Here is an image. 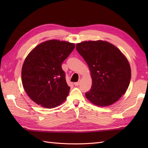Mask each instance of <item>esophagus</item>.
<instances>
[{
  "label": "esophagus",
  "mask_w": 148,
  "mask_h": 148,
  "mask_svg": "<svg viewBox=\"0 0 148 148\" xmlns=\"http://www.w3.org/2000/svg\"><path fill=\"white\" fill-rule=\"evenodd\" d=\"M79 83H80V82H76V83H74V84H75V86H78V85L79 84Z\"/></svg>",
  "instance_id": "obj_1"
}]
</instances>
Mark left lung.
<instances>
[{
    "label": "left lung",
    "instance_id": "1",
    "mask_svg": "<svg viewBox=\"0 0 148 148\" xmlns=\"http://www.w3.org/2000/svg\"><path fill=\"white\" fill-rule=\"evenodd\" d=\"M76 49L86 62L92 78L90 91L85 95L92 104L107 106L126 92L131 69L126 57L113 44L103 41L78 43Z\"/></svg>",
    "mask_w": 148,
    "mask_h": 148
}]
</instances>
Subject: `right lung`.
Listing matches in <instances>:
<instances>
[{"label": "right lung", "mask_w": 148, "mask_h": 148, "mask_svg": "<svg viewBox=\"0 0 148 148\" xmlns=\"http://www.w3.org/2000/svg\"><path fill=\"white\" fill-rule=\"evenodd\" d=\"M75 46L73 43L49 40L39 44L26 57L22 66V84L37 104L51 109L65 101L70 88L62 64Z\"/></svg>", "instance_id": "obj_1"}]
</instances>
